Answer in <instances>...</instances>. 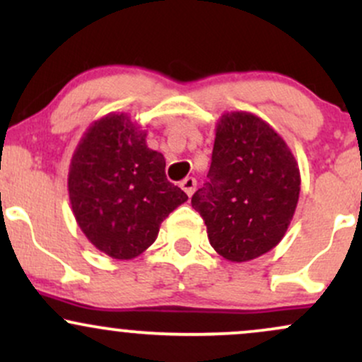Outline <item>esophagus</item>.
I'll return each instance as SVG.
<instances>
[{"mask_svg": "<svg viewBox=\"0 0 362 362\" xmlns=\"http://www.w3.org/2000/svg\"><path fill=\"white\" fill-rule=\"evenodd\" d=\"M180 187H182V189H184V192L190 197V195L195 192V187H197V180H195L194 177H187V178H184V180L180 182Z\"/></svg>", "mask_w": 362, "mask_h": 362, "instance_id": "1", "label": "esophagus"}]
</instances>
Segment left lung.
<instances>
[{"label": "left lung", "instance_id": "obj_1", "mask_svg": "<svg viewBox=\"0 0 362 362\" xmlns=\"http://www.w3.org/2000/svg\"><path fill=\"white\" fill-rule=\"evenodd\" d=\"M209 180L192 195L219 255L248 262L272 250L300 199V168L286 141L250 112L219 119Z\"/></svg>", "mask_w": 362, "mask_h": 362}]
</instances>
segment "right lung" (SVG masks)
Returning <instances> with one entry per match:
<instances>
[{"label": "right lung", "instance_id": "add662e5", "mask_svg": "<svg viewBox=\"0 0 362 362\" xmlns=\"http://www.w3.org/2000/svg\"><path fill=\"white\" fill-rule=\"evenodd\" d=\"M165 165L163 155L148 148L146 131L126 114L91 124L69 165L68 190L78 226L98 250L134 259L189 199L167 180Z\"/></svg>", "mask_w": 362, "mask_h": 362}]
</instances>
